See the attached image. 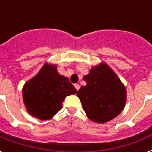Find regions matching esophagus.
Instances as JSON below:
<instances>
[{"label":"esophagus","mask_w":152,"mask_h":152,"mask_svg":"<svg viewBox=\"0 0 152 152\" xmlns=\"http://www.w3.org/2000/svg\"><path fill=\"white\" fill-rule=\"evenodd\" d=\"M75 88H76V90H77V91H78V90L80 89V85H79V84H75Z\"/></svg>","instance_id":"obj_1"}]
</instances>
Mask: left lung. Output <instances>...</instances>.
<instances>
[{"label": "left lung", "instance_id": "1", "mask_svg": "<svg viewBox=\"0 0 152 152\" xmlns=\"http://www.w3.org/2000/svg\"><path fill=\"white\" fill-rule=\"evenodd\" d=\"M83 80L87 85L78 90L77 96L91 121L107 123L122 112L126 102V88L106 63L93 67Z\"/></svg>", "mask_w": 152, "mask_h": 152}]
</instances>
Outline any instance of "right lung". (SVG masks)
<instances>
[{"label": "right lung", "instance_id": "1", "mask_svg": "<svg viewBox=\"0 0 152 152\" xmlns=\"http://www.w3.org/2000/svg\"><path fill=\"white\" fill-rule=\"evenodd\" d=\"M76 93L69 79L58 73L56 64L45 63L39 73L24 84L23 98L29 114L46 120L61 110L64 98Z\"/></svg>", "mask_w": 152, "mask_h": 152}]
</instances>
